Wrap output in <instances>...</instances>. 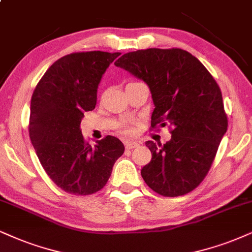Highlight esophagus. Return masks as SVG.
<instances>
[{"label": "esophagus", "mask_w": 252, "mask_h": 252, "mask_svg": "<svg viewBox=\"0 0 252 252\" xmlns=\"http://www.w3.org/2000/svg\"><path fill=\"white\" fill-rule=\"evenodd\" d=\"M140 142L138 141H125V148L126 150H133V148L138 147Z\"/></svg>", "instance_id": "34e87169"}]
</instances>
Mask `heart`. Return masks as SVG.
I'll use <instances>...</instances> for the list:
<instances>
[{
	"instance_id": "obj_1",
	"label": "heart",
	"mask_w": 252,
	"mask_h": 252,
	"mask_svg": "<svg viewBox=\"0 0 252 252\" xmlns=\"http://www.w3.org/2000/svg\"><path fill=\"white\" fill-rule=\"evenodd\" d=\"M123 129H124V132H125V133H131V128H129V127L124 126Z\"/></svg>"
}]
</instances>
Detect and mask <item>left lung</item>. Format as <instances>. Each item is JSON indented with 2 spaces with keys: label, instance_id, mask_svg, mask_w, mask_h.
<instances>
[{
  "label": "left lung",
  "instance_id": "1",
  "mask_svg": "<svg viewBox=\"0 0 252 252\" xmlns=\"http://www.w3.org/2000/svg\"><path fill=\"white\" fill-rule=\"evenodd\" d=\"M147 84L152 128L172 126L166 144L147 141L152 160L141 169L151 189L175 197L194 190L212 167L228 128L222 93L204 65L182 49H146L114 63Z\"/></svg>",
  "mask_w": 252,
  "mask_h": 252
}]
</instances>
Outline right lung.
Returning <instances> with one entry per match:
<instances>
[{"label": "right lung", "instance_id": "1", "mask_svg": "<svg viewBox=\"0 0 252 252\" xmlns=\"http://www.w3.org/2000/svg\"><path fill=\"white\" fill-rule=\"evenodd\" d=\"M120 52H74L56 61L31 97L29 135L42 167L54 183L73 195L104 188L125 147L107 135L91 146L84 139V112L97 104L102 74Z\"/></svg>", "mask_w": 252, "mask_h": 252}]
</instances>
